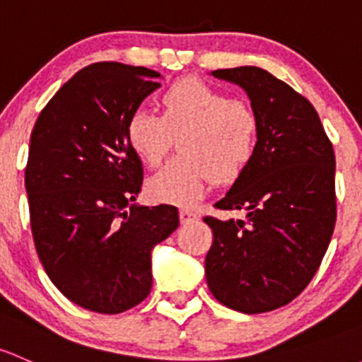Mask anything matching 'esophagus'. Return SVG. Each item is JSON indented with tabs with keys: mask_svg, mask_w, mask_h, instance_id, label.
Segmentation results:
<instances>
[{
	"mask_svg": "<svg viewBox=\"0 0 362 362\" xmlns=\"http://www.w3.org/2000/svg\"><path fill=\"white\" fill-rule=\"evenodd\" d=\"M180 222L182 223H191V222H196L197 220V213L196 211H191V210H180Z\"/></svg>",
	"mask_w": 362,
	"mask_h": 362,
	"instance_id": "obj_1",
	"label": "esophagus"
}]
</instances>
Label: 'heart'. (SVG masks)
Wrapping results in <instances>:
<instances>
[{"instance_id":"b5f03b06","label":"heart","mask_w":362,"mask_h":362,"mask_svg":"<svg viewBox=\"0 0 362 362\" xmlns=\"http://www.w3.org/2000/svg\"><path fill=\"white\" fill-rule=\"evenodd\" d=\"M161 107V114L135 109L127 121L128 144L149 166L161 163L178 136L180 156L147 182L152 201L191 206L215 180H238L255 159L262 123L248 100L185 78L163 91Z\"/></svg>"}]
</instances>
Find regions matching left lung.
Returning <instances> with one entry per match:
<instances>
[{
    "label": "left lung",
    "instance_id": "1",
    "mask_svg": "<svg viewBox=\"0 0 362 362\" xmlns=\"http://www.w3.org/2000/svg\"><path fill=\"white\" fill-rule=\"evenodd\" d=\"M248 93L260 116L258 151L216 210L245 220L204 216L213 245L206 283L220 303L245 314L286 305L321 265L337 222L334 152L303 95L260 67L211 72Z\"/></svg>",
    "mask_w": 362,
    "mask_h": 362
}]
</instances>
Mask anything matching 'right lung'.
Instances as JSON below:
<instances>
[{"instance_id":"add662e5","label":"right lung","mask_w":362,"mask_h":362,"mask_svg":"<svg viewBox=\"0 0 362 362\" xmlns=\"http://www.w3.org/2000/svg\"><path fill=\"white\" fill-rule=\"evenodd\" d=\"M156 78L147 67L91 64L53 95L30 133L25 191L36 253L64 296L98 314L147 298L151 251L180 223L171 204H132L144 170L127 121L161 86Z\"/></svg>"}]
</instances>
